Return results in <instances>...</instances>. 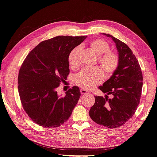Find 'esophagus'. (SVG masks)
I'll return each mask as SVG.
<instances>
[{"label": "esophagus", "instance_id": "obj_1", "mask_svg": "<svg viewBox=\"0 0 157 157\" xmlns=\"http://www.w3.org/2000/svg\"><path fill=\"white\" fill-rule=\"evenodd\" d=\"M80 93H81L82 95H87V94H89V93L87 91L83 89H82L81 90H80Z\"/></svg>", "mask_w": 157, "mask_h": 157}]
</instances>
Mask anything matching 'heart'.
Returning <instances> with one entry per match:
<instances>
[{
	"mask_svg": "<svg viewBox=\"0 0 157 157\" xmlns=\"http://www.w3.org/2000/svg\"><path fill=\"white\" fill-rule=\"evenodd\" d=\"M89 47L98 57V62L106 78H109L118 68L120 63L118 54L110 50V44L102 39H95L89 43ZM81 47L77 46L71 50L68 56L70 68L76 70L79 68V60ZM103 78L102 71L98 68L85 69L80 71L74 77V82L78 86L86 89H90L100 83Z\"/></svg>",
	"mask_w": 157,
	"mask_h": 157,
	"instance_id": "b5f03b06",
	"label": "heart"
}]
</instances>
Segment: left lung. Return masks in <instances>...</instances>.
Listing matches in <instances>:
<instances>
[{
  "instance_id": "8db88e82",
  "label": "left lung",
  "mask_w": 157,
  "mask_h": 157,
  "mask_svg": "<svg viewBox=\"0 0 157 157\" xmlns=\"http://www.w3.org/2000/svg\"><path fill=\"white\" fill-rule=\"evenodd\" d=\"M120 57L118 68L98 88L105 98L95 96V102L89 110L91 118L97 124L108 128H116L124 125L135 114L140 105L143 87V74L136 56L126 43L113 35ZM113 98L109 99L108 95Z\"/></svg>"
}]
</instances>
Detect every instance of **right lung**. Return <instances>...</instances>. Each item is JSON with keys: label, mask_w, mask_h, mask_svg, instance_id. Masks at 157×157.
I'll return each instance as SVG.
<instances>
[{"label": "right lung", "mask_w": 157, "mask_h": 157, "mask_svg": "<svg viewBox=\"0 0 157 157\" xmlns=\"http://www.w3.org/2000/svg\"><path fill=\"white\" fill-rule=\"evenodd\" d=\"M87 36H57L40 43L19 70L18 92L24 110L33 122L58 128L68 120L81 95L74 86L60 97L56 89L70 73L68 56Z\"/></svg>", "instance_id": "right-lung-1"}]
</instances>
